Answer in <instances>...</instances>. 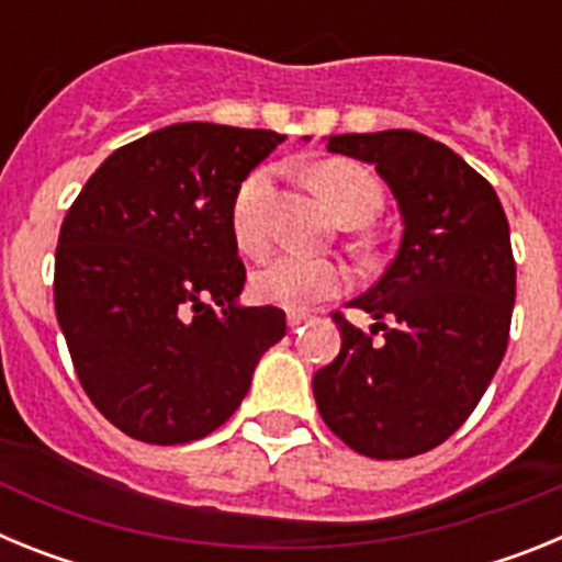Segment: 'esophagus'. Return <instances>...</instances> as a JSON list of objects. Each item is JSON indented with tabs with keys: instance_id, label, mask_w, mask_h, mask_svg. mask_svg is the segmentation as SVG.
<instances>
[{
	"instance_id": "esophagus-1",
	"label": "esophagus",
	"mask_w": 562,
	"mask_h": 562,
	"mask_svg": "<svg viewBox=\"0 0 562 562\" xmlns=\"http://www.w3.org/2000/svg\"><path fill=\"white\" fill-rule=\"evenodd\" d=\"M286 324H290V329L295 331V329H301V326L312 324V317L304 315V312H290V315H286Z\"/></svg>"
}]
</instances>
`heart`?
Wrapping results in <instances>:
<instances>
[{
	"label": "heart",
	"mask_w": 562,
	"mask_h": 562,
	"mask_svg": "<svg viewBox=\"0 0 562 562\" xmlns=\"http://www.w3.org/2000/svg\"><path fill=\"white\" fill-rule=\"evenodd\" d=\"M315 186L342 225L349 222L369 225L382 205L376 180L355 162H326L315 171ZM267 193H270V173L252 171L233 196V238L250 256L265 252L270 245ZM346 286H349V270L324 258L278 256L252 272V295L261 304H276L284 310H306L340 295Z\"/></svg>",
	"instance_id": "heart-1"
}]
</instances>
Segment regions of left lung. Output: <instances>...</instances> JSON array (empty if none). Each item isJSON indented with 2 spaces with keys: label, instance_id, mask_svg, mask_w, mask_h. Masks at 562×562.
<instances>
[{
  "label": "left lung",
  "instance_id": "obj_1",
  "mask_svg": "<svg viewBox=\"0 0 562 562\" xmlns=\"http://www.w3.org/2000/svg\"><path fill=\"white\" fill-rule=\"evenodd\" d=\"M326 148L376 168L400 205L402 238L380 281L351 301L374 317L371 335L335 312L340 355L312 376V391L351 450L411 459L464 425L504 360L515 306L509 222L495 188L425 134H335Z\"/></svg>",
  "mask_w": 562,
  "mask_h": 562
}]
</instances>
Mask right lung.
Returning <instances> with one entry per match:
<instances>
[{"label":"right lung","mask_w":562,"mask_h":562,"mask_svg":"<svg viewBox=\"0 0 562 562\" xmlns=\"http://www.w3.org/2000/svg\"><path fill=\"white\" fill-rule=\"evenodd\" d=\"M284 140L173 123L117 148L64 216L56 315L83 391L114 428L186 445L231 419L286 335L278 306H238V186Z\"/></svg>","instance_id":"obj_1"}]
</instances>
